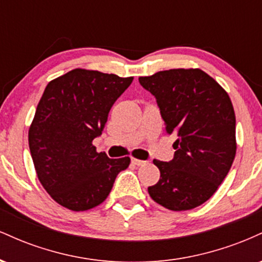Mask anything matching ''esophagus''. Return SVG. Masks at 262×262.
<instances>
[{"label":"esophagus","instance_id":"esophagus-1","mask_svg":"<svg viewBox=\"0 0 262 262\" xmlns=\"http://www.w3.org/2000/svg\"><path fill=\"white\" fill-rule=\"evenodd\" d=\"M132 162H133L134 165H137V166H143V165L146 164V161L139 160V159H135V158H132Z\"/></svg>","mask_w":262,"mask_h":262}]
</instances>
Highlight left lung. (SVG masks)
Segmentation results:
<instances>
[{"instance_id":"obj_1","label":"left lung","mask_w":262,"mask_h":262,"mask_svg":"<svg viewBox=\"0 0 262 262\" xmlns=\"http://www.w3.org/2000/svg\"><path fill=\"white\" fill-rule=\"evenodd\" d=\"M155 96L166 133L176 135L173 159L155 160L160 180L150 197L170 210L208 201L229 172L236 152L235 113L227 91L201 69H171L139 77Z\"/></svg>"}]
</instances>
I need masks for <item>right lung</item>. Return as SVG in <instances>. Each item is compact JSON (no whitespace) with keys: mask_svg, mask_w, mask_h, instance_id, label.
Segmentation results:
<instances>
[{"mask_svg":"<svg viewBox=\"0 0 262 262\" xmlns=\"http://www.w3.org/2000/svg\"><path fill=\"white\" fill-rule=\"evenodd\" d=\"M132 81L74 69L45 87L29 127V150L39 181L60 206L75 212L98 206L130 164L129 156L110 159L97 152L92 141Z\"/></svg>","mask_w":262,"mask_h":262,"instance_id":"right-lung-1","label":"right lung"}]
</instances>
